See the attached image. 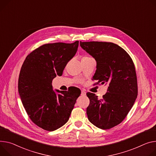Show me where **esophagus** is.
Returning a JSON list of instances; mask_svg holds the SVG:
<instances>
[{
  "label": "esophagus",
  "instance_id": "obj_1",
  "mask_svg": "<svg viewBox=\"0 0 156 156\" xmlns=\"http://www.w3.org/2000/svg\"><path fill=\"white\" fill-rule=\"evenodd\" d=\"M86 94H87V93L85 92V91H84V90H82V91H81V96H86Z\"/></svg>",
  "mask_w": 156,
  "mask_h": 156
}]
</instances>
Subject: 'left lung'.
Segmentation results:
<instances>
[{"instance_id":"8db88e82","label":"left lung","mask_w":156,"mask_h":156,"mask_svg":"<svg viewBox=\"0 0 156 156\" xmlns=\"http://www.w3.org/2000/svg\"><path fill=\"white\" fill-rule=\"evenodd\" d=\"M81 47L95 59L96 70L93 80L108 83L102 99L87 93L90 105L88 120L98 128L108 129L121 123L132 108L137 96L135 66L127 53L119 45L103 41H80Z\"/></svg>"}]
</instances>
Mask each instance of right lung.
I'll list each match as a JSON object with an SVG mask.
<instances>
[{"mask_svg": "<svg viewBox=\"0 0 156 156\" xmlns=\"http://www.w3.org/2000/svg\"><path fill=\"white\" fill-rule=\"evenodd\" d=\"M79 41L42 45L28 55L20 69L18 90L30 119L38 127L53 131L69 119L81 90H54L52 80L62 76L68 62L75 55Z\"/></svg>", "mask_w": 156, "mask_h": 156, "instance_id": "right-lung-1", "label": "right lung"}]
</instances>
